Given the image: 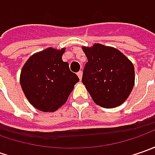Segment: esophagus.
Listing matches in <instances>:
<instances>
[{"label": "esophagus", "instance_id": "obj_1", "mask_svg": "<svg viewBox=\"0 0 155 155\" xmlns=\"http://www.w3.org/2000/svg\"><path fill=\"white\" fill-rule=\"evenodd\" d=\"M78 76L79 79H82V76H83V71H79L78 72Z\"/></svg>", "mask_w": 155, "mask_h": 155}]
</instances>
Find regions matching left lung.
<instances>
[{
  "instance_id": "1",
  "label": "left lung",
  "mask_w": 155,
  "mask_h": 155,
  "mask_svg": "<svg viewBox=\"0 0 155 155\" xmlns=\"http://www.w3.org/2000/svg\"><path fill=\"white\" fill-rule=\"evenodd\" d=\"M82 49L88 58L82 82L94 103L106 109L123 104L134 88L133 63L111 46L97 43Z\"/></svg>"
}]
</instances>
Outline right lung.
<instances>
[{
	"label": "right lung",
	"instance_id": "right-lung-1",
	"mask_svg": "<svg viewBox=\"0 0 155 155\" xmlns=\"http://www.w3.org/2000/svg\"><path fill=\"white\" fill-rule=\"evenodd\" d=\"M65 48L48 47L33 54L23 65L21 89L29 103L43 112H53L65 104L79 81L62 56Z\"/></svg>",
	"mask_w": 155,
	"mask_h": 155
}]
</instances>
